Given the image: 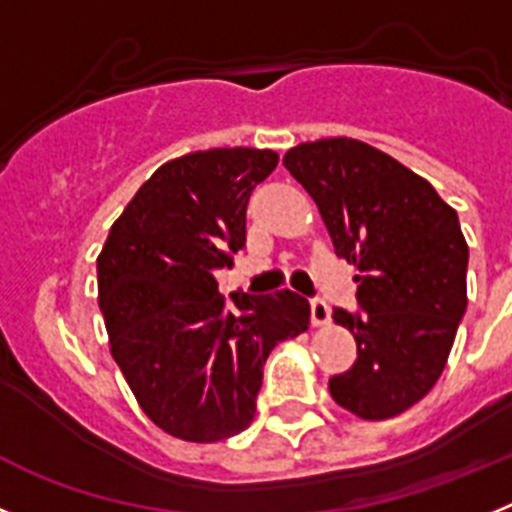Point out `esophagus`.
<instances>
[{
  "label": "esophagus",
  "instance_id": "esophagus-1",
  "mask_svg": "<svg viewBox=\"0 0 512 512\" xmlns=\"http://www.w3.org/2000/svg\"><path fill=\"white\" fill-rule=\"evenodd\" d=\"M310 320H312V325H325V323H328V320H330L328 302L320 300V297L310 300Z\"/></svg>",
  "mask_w": 512,
  "mask_h": 512
}]
</instances>
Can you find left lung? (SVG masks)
Segmentation results:
<instances>
[{"mask_svg": "<svg viewBox=\"0 0 512 512\" xmlns=\"http://www.w3.org/2000/svg\"><path fill=\"white\" fill-rule=\"evenodd\" d=\"M284 166L359 271L364 312L333 310L359 356L330 377V395L364 420L395 418L438 382L467 310L469 246L456 210L423 176L354 138L300 143Z\"/></svg>", "mask_w": 512, "mask_h": 512, "instance_id": "1", "label": "left lung"}]
</instances>
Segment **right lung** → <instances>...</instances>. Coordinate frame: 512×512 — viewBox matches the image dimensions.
Here are the masks:
<instances>
[{"label":"right lung","instance_id":"right-lung-1","mask_svg":"<svg viewBox=\"0 0 512 512\" xmlns=\"http://www.w3.org/2000/svg\"><path fill=\"white\" fill-rule=\"evenodd\" d=\"M277 164V153L259 148L166 161L112 223L99 253L112 359L140 410L182 441L246 431L271 348L310 325V302L297 292H235L228 310L215 282V271L246 246L248 197Z\"/></svg>","mask_w":512,"mask_h":512}]
</instances>
